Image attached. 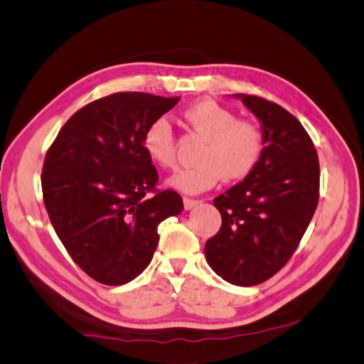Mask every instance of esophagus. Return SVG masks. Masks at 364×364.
<instances>
[{
    "mask_svg": "<svg viewBox=\"0 0 364 364\" xmlns=\"http://www.w3.org/2000/svg\"><path fill=\"white\" fill-rule=\"evenodd\" d=\"M183 203H184V210H191V208H194L196 205L200 203V200H196V198L184 197V198H183Z\"/></svg>",
    "mask_w": 364,
    "mask_h": 364,
    "instance_id": "34e87169",
    "label": "esophagus"
}]
</instances>
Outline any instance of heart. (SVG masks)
Listing matches in <instances>:
<instances>
[{
    "label": "heart",
    "mask_w": 364,
    "mask_h": 364,
    "mask_svg": "<svg viewBox=\"0 0 364 364\" xmlns=\"http://www.w3.org/2000/svg\"><path fill=\"white\" fill-rule=\"evenodd\" d=\"M191 131L203 139L196 153V166L181 168L170 178L172 188L198 194L225 183L243 181L257 168L265 151V134L262 127L238 117L215 101H200L183 112ZM145 153L154 164L172 168L176 164V139L166 117L149 123L141 137Z\"/></svg>",
    "instance_id": "1"
}]
</instances>
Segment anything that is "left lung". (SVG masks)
Masks as SVG:
<instances>
[{"label": "left lung", "instance_id": "left-lung-1", "mask_svg": "<svg viewBox=\"0 0 364 364\" xmlns=\"http://www.w3.org/2000/svg\"><path fill=\"white\" fill-rule=\"evenodd\" d=\"M262 123L265 151L257 168L215 198L223 216L205 245L206 262L235 286H257L296 251L318 203L316 146L291 113L268 99L241 95Z\"/></svg>", "mask_w": 364, "mask_h": 364}]
</instances>
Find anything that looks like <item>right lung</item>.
Wrapping results in <instances>:
<instances>
[{
	"label": "right lung",
	"instance_id": "1",
	"mask_svg": "<svg viewBox=\"0 0 364 364\" xmlns=\"http://www.w3.org/2000/svg\"><path fill=\"white\" fill-rule=\"evenodd\" d=\"M180 97L113 92L77 110L47 149L42 196L70 257L92 279L123 286L149 265L158 225L180 215L178 192L156 188L141 137Z\"/></svg>",
	"mask_w": 364,
	"mask_h": 364
}]
</instances>
